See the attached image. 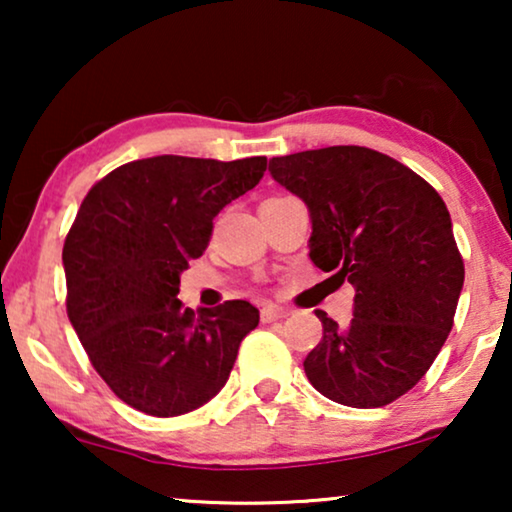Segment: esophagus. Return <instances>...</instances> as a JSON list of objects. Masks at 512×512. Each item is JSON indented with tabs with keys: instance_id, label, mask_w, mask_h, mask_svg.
<instances>
[{
	"instance_id": "esophagus-1",
	"label": "esophagus",
	"mask_w": 512,
	"mask_h": 512,
	"mask_svg": "<svg viewBox=\"0 0 512 512\" xmlns=\"http://www.w3.org/2000/svg\"><path fill=\"white\" fill-rule=\"evenodd\" d=\"M289 317V310H284V307L279 305H263L261 307V321L263 324H270V321H277V319H284Z\"/></svg>"
}]
</instances>
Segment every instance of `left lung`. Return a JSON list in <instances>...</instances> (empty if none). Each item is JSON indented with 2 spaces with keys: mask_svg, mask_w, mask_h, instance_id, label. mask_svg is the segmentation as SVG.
Masks as SVG:
<instances>
[{
  "mask_svg": "<svg viewBox=\"0 0 512 512\" xmlns=\"http://www.w3.org/2000/svg\"><path fill=\"white\" fill-rule=\"evenodd\" d=\"M268 170L307 205L312 263L356 291L349 326L317 310L324 338L303 363L307 380L349 408L389 405L431 368L464 286L443 198L366 146L291 153Z\"/></svg>",
  "mask_w": 512,
  "mask_h": 512,
  "instance_id": "obj_1",
  "label": "left lung"
}]
</instances>
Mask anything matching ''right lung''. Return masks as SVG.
<instances>
[{
  "label": "right lung",
  "instance_id": "right-lung-1",
  "mask_svg": "<svg viewBox=\"0 0 512 512\" xmlns=\"http://www.w3.org/2000/svg\"><path fill=\"white\" fill-rule=\"evenodd\" d=\"M263 156H153L97 181L69 228L62 265L67 314L90 363L130 408L186 415L219 394L237 349L258 326L247 300L202 307L177 298L214 216L261 181Z\"/></svg>",
  "mask_w": 512,
  "mask_h": 512
}]
</instances>
